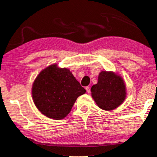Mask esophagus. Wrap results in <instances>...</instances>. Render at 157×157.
I'll return each instance as SVG.
<instances>
[{
    "label": "esophagus",
    "mask_w": 157,
    "mask_h": 157,
    "mask_svg": "<svg viewBox=\"0 0 157 157\" xmlns=\"http://www.w3.org/2000/svg\"><path fill=\"white\" fill-rule=\"evenodd\" d=\"M86 92H88V93H90V86H86Z\"/></svg>",
    "instance_id": "esophagus-1"
}]
</instances>
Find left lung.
<instances>
[{"mask_svg":"<svg viewBox=\"0 0 157 157\" xmlns=\"http://www.w3.org/2000/svg\"><path fill=\"white\" fill-rule=\"evenodd\" d=\"M91 92L98 107L105 111L119 107L127 95L123 78L112 71H101L98 84L92 86Z\"/></svg>","mask_w":157,"mask_h":157,"instance_id":"obj_1","label":"left lung"}]
</instances>
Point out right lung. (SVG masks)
Returning a JSON list of instances; mask_svg holds the SVG:
<instances>
[{
    "label": "right lung",
    "instance_id": "obj_1",
    "mask_svg": "<svg viewBox=\"0 0 157 157\" xmlns=\"http://www.w3.org/2000/svg\"><path fill=\"white\" fill-rule=\"evenodd\" d=\"M86 90L69 69L51 65L40 71L32 86L35 105L44 116L56 120L65 118L78 96Z\"/></svg>",
    "mask_w": 157,
    "mask_h": 157
}]
</instances>
